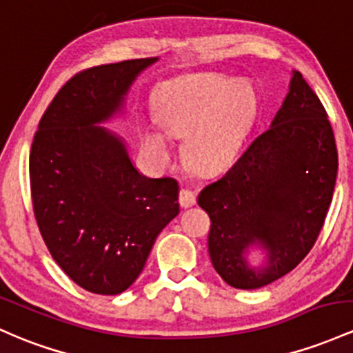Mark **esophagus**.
Masks as SVG:
<instances>
[{
  "label": "esophagus",
  "mask_w": 353,
  "mask_h": 353,
  "mask_svg": "<svg viewBox=\"0 0 353 353\" xmlns=\"http://www.w3.org/2000/svg\"><path fill=\"white\" fill-rule=\"evenodd\" d=\"M179 203L184 209L194 206V204H196V192L191 191V189H188V188H183V189H181V192H179Z\"/></svg>",
  "instance_id": "1"
}]
</instances>
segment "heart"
Instances as JSON below:
<instances>
[{
  "instance_id": "obj_1",
  "label": "heart",
  "mask_w": 353,
  "mask_h": 353,
  "mask_svg": "<svg viewBox=\"0 0 353 353\" xmlns=\"http://www.w3.org/2000/svg\"><path fill=\"white\" fill-rule=\"evenodd\" d=\"M157 120L169 135L185 137V157L203 172L234 161L258 112L248 83L216 75L189 77L165 85L157 97ZM142 145L159 161L169 157V142L159 130L144 129Z\"/></svg>"
}]
</instances>
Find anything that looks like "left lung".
<instances>
[{
  "mask_svg": "<svg viewBox=\"0 0 353 353\" xmlns=\"http://www.w3.org/2000/svg\"><path fill=\"white\" fill-rule=\"evenodd\" d=\"M336 169L327 112L301 73L293 72L270 129L197 197L211 218L208 250L219 276L234 288L254 290L295 268L319 238ZM251 245L267 254L259 269L245 259Z\"/></svg>",
  "mask_w": 353,
  "mask_h": 353,
  "instance_id": "1",
  "label": "left lung"
}]
</instances>
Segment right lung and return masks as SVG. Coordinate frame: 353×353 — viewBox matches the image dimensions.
Wrapping results in <instances>:
<instances>
[{
	"mask_svg": "<svg viewBox=\"0 0 353 353\" xmlns=\"http://www.w3.org/2000/svg\"><path fill=\"white\" fill-rule=\"evenodd\" d=\"M157 58L83 70L38 123L30 152L33 211L50 254L87 292L119 295L137 280L154 241L179 214V184L150 179L122 137L99 123L122 112L141 72Z\"/></svg>",
	"mask_w": 353,
	"mask_h": 353,
	"instance_id": "right-lung-1",
	"label": "right lung"
}]
</instances>
